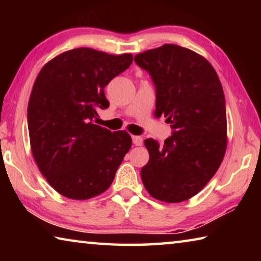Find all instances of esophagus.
<instances>
[{"label": "esophagus", "instance_id": "34e87169", "mask_svg": "<svg viewBox=\"0 0 261 261\" xmlns=\"http://www.w3.org/2000/svg\"><path fill=\"white\" fill-rule=\"evenodd\" d=\"M132 141H134V144L136 146H141L143 145V137L140 136H132Z\"/></svg>", "mask_w": 261, "mask_h": 261}]
</instances>
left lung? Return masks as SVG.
I'll return each instance as SVG.
<instances>
[{
    "mask_svg": "<svg viewBox=\"0 0 261 261\" xmlns=\"http://www.w3.org/2000/svg\"><path fill=\"white\" fill-rule=\"evenodd\" d=\"M156 88L155 116L174 130L160 145L145 140L149 160L141 180L153 198L180 202L202 190L227 149V113L218 73L204 56L177 45H163L135 56Z\"/></svg>",
    "mask_w": 261,
    "mask_h": 261,
    "instance_id": "8db88e82",
    "label": "left lung"
}]
</instances>
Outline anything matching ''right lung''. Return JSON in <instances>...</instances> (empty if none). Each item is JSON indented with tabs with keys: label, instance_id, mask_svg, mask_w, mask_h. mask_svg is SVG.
Here are the masks:
<instances>
[{
	"label": "right lung",
	"instance_id": "obj_1",
	"mask_svg": "<svg viewBox=\"0 0 261 261\" xmlns=\"http://www.w3.org/2000/svg\"><path fill=\"white\" fill-rule=\"evenodd\" d=\"M131 54L74 48L43 65L28 107L31 151L39 170L62 196L86 200L107 190L129 152L125 130L94 124L109 107L105 87L130 67Z\"/></svg>",
	"mask_w": 261,
	"mask_h": 261
}]
</instances>
